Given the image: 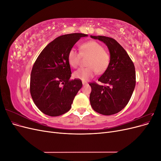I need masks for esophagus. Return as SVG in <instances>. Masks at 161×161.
I'll return each instance as SVG.
<instances>
[{
	"mask_svg": "<svg viewBox=\"0 0 161 161\" xmlns=\"http://www.w3.org/2000/svg\"><path fill=\"white\" fill-rule=\"evenodd\" d=\"M87 84V82H82V85H86Z\"/></svg>",
	"mask_w": 161,
	"mask_h": 161,
	"instance_id": "1",
	"label": "esophagus"
}]
</instances>
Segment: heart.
Returning a JSON list of instances; mask_svg holds the SVG:
<instances>
[{"label": "heart", "mask_w": 161, "mask_h": 161, "mask_svg": "<svg viewBox=\"0 0 161 161\" xmlns=\"http://www.w3.org/2000/svg\"><path fill=\"white\" fill-rule=\"evenodd\" d=\"M81 55L90 56L86 65L88 67L75 71L73 76L75 79L86 81L93 77L95 73L102 74L108 69L110 63V56L104 47L95 41H89L82 43L80 52L72 48L68 54V62L70 66L76 69L80 64Z\"/></svg>", "instance_id": "heart-1"}]
</instances>
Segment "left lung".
<instances>
[{"label":"left lung","mask_w":161,"mask_h":161,"mask_svg":"<svg viewBox=\"0 0 161 161\" xmlns=\"http://www.w3.org/2000/svg\"><path fill=\"white\" fill-rule=\"evenodd\" d=\"M91 38L104 42L110 52L108 69L98 79L105 85L90 82V103L92 108L102 115L118 113L128 103L136 85V71L128 53L114 39L105 36Z\"/></svg>","instance_id":"8db88e82"}]
</instances>
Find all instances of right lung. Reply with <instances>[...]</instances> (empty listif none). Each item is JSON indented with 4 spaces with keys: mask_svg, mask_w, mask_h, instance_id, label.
Returning a JSON list of instances; mask_svg holds the SVG:
<instances>
[{
    "mask_svg": "<svg viewBox=\"0 0 161 161\" xmlns=\"http://www.w3.org/2000/svg\"><path fill=\"white\" fill-rule=\"evenodd\" d=\"M84 33H70L58 37L47 44L33 66L30 93L34 103L42 113L52 117L66 113L82 86L80 79L70 80L68 54Z\"/></svg>",
    "mask_w": 161,
    "mask_h": 161,
    "instance_id": "1",
    "label": "right lung"
}]
</instances>
